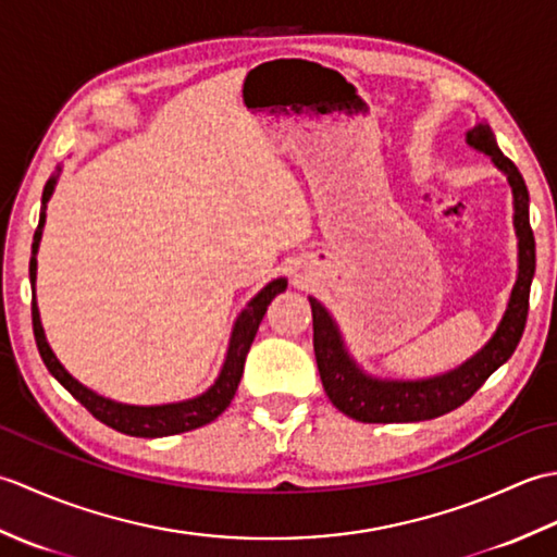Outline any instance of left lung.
Masks as SVG:
<instances>
[{
  "instance_id": "8db88e82",
  "label": "left lung",
  "mask_w": 557,
  "mask_h": 557,
  "mask_svg": "<svg viewBox=\"0 0 557 557\" xmlns=\"http://www.w3.org/2000/svg\"><path fill=\"white\" fill-rule=\"evenodd\" d=\"M469 146L483 150L507 174L515 196V227L519 236V277L512 289L498 333L474 359L441 377L417 383H383L366 377L347 357L333 318L321 304L311 301L313 311V349L318 371L330 401L349 419L363 423H407L443 417L474 397L476 389L512 357L522 339L529 315V292L536 270V242L529 224V191L517 164L503 156L491 126L481 122L467 134Z\"/></svg>"
}]
</instances>
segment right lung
<instances>
[{"instance_id":"add662e5","label":"right lung","mask_w":557,"mask_h":557,"mask_svg":"<svg viewBox=\"0 0 557 557\" xmlns=\"http://www.w3.org/2000/svg\"><path fill=\"white\" fill-rule=\"evenodd\" d=\"M54 191V180L45 184L42 191V206L50 200ZM42 224H45V212H40V222L38 230H35L33 236V258H30V282L35 287V251H38V242L42 236ZM287 282L285 280H275L258 294V297L248 304V309L236 318L232 342H230V351L227 359H224L222 373L212 385L208 393H203L196 399L180 401V405H162V407H128V405H116L112 399H104L96 393H90L88 387H83L71 377L64 366L57 361L52 354L50 345H47L42 325H40V315H38V306L33 301V335H35V345H38L40 357L59 383H62L71 395H74L83 407H86L92 417L102 421L110 429L126 433V435H136V437H162V435H176L184 431H194L206 425L210 421H215L220 413L230 407V401L239 387L242 373H244V361L246 354L253 345V337L258 333V325L263 321V315L268 311V304L277 297L280 292H285Z\"/></svg>"}]
</instances>
